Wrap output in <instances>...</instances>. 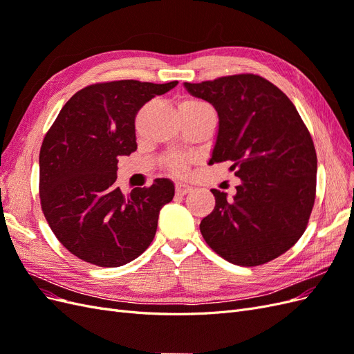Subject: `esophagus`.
I'll return each mask as SVG.
<instances>
[{
	"mask_svg": "<svg viewBox=\"0 0 354 354\" xmlns=\"http://www.w3.org/2000/svg\"><path fill=\"white\" fill-rule=\"evenodd\" d=\"M192 190V186L186 185V183H176V192L177 195H186Z\"/></svg>",
	"mask_w": 354,
	"mask_h": 354,
	"instance_id": "1",
	"label": "esophagus"
}]
</instances>
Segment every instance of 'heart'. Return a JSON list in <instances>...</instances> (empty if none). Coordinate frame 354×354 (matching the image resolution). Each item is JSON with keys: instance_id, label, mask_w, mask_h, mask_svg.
<instances>
[{"instance_id": "b5f03b06", "label": "heart", "mask_w": 354, "mask_h": 354, "mask_svg": "<svg viewBox=\"0 0 354 354\" xmlns=\"http://www.w3.org/2000/svg\"><path fill=\"white\" fill-rule=\"evenodd\" d=\"M180 104H189V106H198V104H205L203 102L199 100H185L181 102ZM187 164V156L186 155H173L168 159V165L169 168L176 171V173H181L186 168Z\"/></svg>"}]
</instances>
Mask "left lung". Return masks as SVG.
<instances>
[{"instance_id":"left-lung-1","label":"left lung","mask_w":354,"mask_h":354,"mask_svg":"<svg viewBox=\"0 0 354 354\" xmlns=\"http://www.w3.org/2000/svg\"><path fill=\"white\" fill-rule=\"evenodd\" d=\"M185 88L218 113L208 164L229 160L242 180L233 199L211 189L216 207L199 224L203 239L232 264L277 259L301 238L316 196L317 158L301 116L259 75L185 82Z\"/></svg>"}]
</instances>
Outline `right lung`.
Instances as JSON below:
<instances>
[{"label":"right lung","mask_w":354,"mask_h":354,"mask_svg":"<svg viewBox=\"0 0 354 354\" xmlns=\"http://www.w3.org/2000/svg\"><path fill=\"white\" fill-rule=\"evenodd\" d=\"M178 82L122 80L75 93L59 112L39 151V198L53 233L78 259L120 267L147 250L159 211L174 185L122 194L115 185L118 159L137 149L134 120L142 106Z\"/></svg>","instance_id":"add662e5"}]
</instances>
